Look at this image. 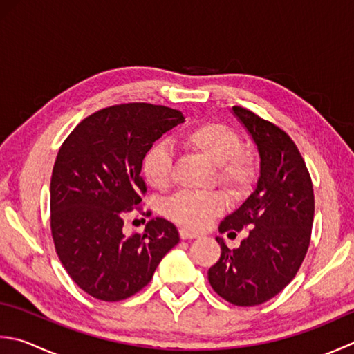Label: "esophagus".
<instances>
[{
    "instance_id": "34e87169",
    "label": "esophagus",
    "mask_w": 354,
    "mask_h": 354,
    "mask_svg": "<svg viewBox=\"0 0 354 354\" xmlns=\"http://www.w3.org/2000/svg\"><path fill=\"white\" fill-rule=\"evenodd\" d=\"M179 234H181V239H195L199 236L198 233L187 230V228H181V230H179Z\"/></svg>"
}]
</instances>
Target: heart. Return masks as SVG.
<instances>
[{"instance_id":"b5f03b06","label":"heart","mask_w":354,"mask_h":354,"mask_svg":"<svg viewBox=\"0 0 354 354\" xmlns=\"http://www.w3.org/2000/svg\"><path fill=\"white\" fill-rule=\"evenodd\" d=\"M185 149L216 165L218 181L234 196H244L252 190L258 176V161L252 151L241 150V136L225 124L207 121L185 130L179 136ZM142 171L147 183L158 190L167 189L173 175V156L169 147L158 144L144 158ZM223 193L184 192L164 205L165 216L190 230H203L213 218L225 210Z\"/></svg>"}]
</instances>
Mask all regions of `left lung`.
<instances>
[{"label": "left lung", "instance_id": "1", "mask_svg": "<svg viewBox=\"0 0 354 354\" xmlns=\"http://www.w3.org/2000/svg\"><path fill=\"white\" fill-rule=\"evenodd\" d=\"M232 113L252 138L259 170L253 192L219 224L227 236L248 228L247 236L234 250L216 236L221 258L209 268V281L233 306L253 307L281 293L299 270L310 244L315 195L306 162L286 131L247 109L233 107Z\"/></svg>", "mask_w": 354, "mask_h": 354}]
</instances>
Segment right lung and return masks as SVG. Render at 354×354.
Returning <instances> with one entry per match:
<instances>
[{"mask_svg": "<svg viewBox=\"0 0 354 354\" xmlns=\"http://www.w3.org/2000/svg\"><path fill=\"white\" fill-rule=\"evenodd\" d=\"M183 112L133 102L87 116L58 151L50 181V225L61 264L76 286L100 301L127 299L147 286L179 242L178 228L150 219L126 236L124 213L147 192L142 159Z\"/></svg>", "mask_w": 354, "mask_h": 354, "instance_id": "obj_1", "label": "right lung"}]
</instances>
